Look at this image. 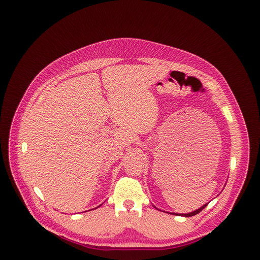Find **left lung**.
<instances>
[{
	"label": "left lung",
	"mask_w": 260,
	"mask_h": 260,
	"mask_svg": "<svg viewBox=\"0 0 260 260\" xmlns=\"http://www.w3.org/2000/svg\"><path fill=\"white\" fill-rule=\"evenodd\" d=\"M207 205H208V203L205 204V205H203L202 207H200L199 209H196V210H194L192 212H188V214H176V212H168V214H172V215H176V216H183V217H192V216L198 215L199 212H201Z\"/></svg>",
	"instance_id": "obj_1"
}]
</instances>
